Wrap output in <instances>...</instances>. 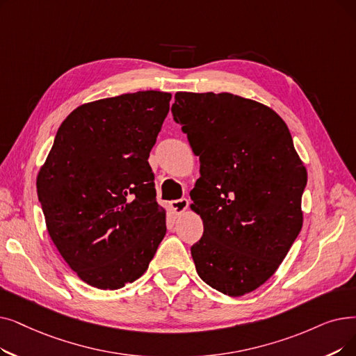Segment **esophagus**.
Listing matches in <instances>:
<instances>
[{
  "mask_svg": "<svg viewBox=\"0 0 356 356\" xmlns=\"http://www.w3.org/2000/svg\"><path fill=\"white\" fill-rule=\"evenodd\" d=\"M170 207H172V209L176 212V213H181L188 209L189 207V200L186 197H181V199H177V200H172L170 202Z\"/></svg>",
  "mask_w": 356,
  "mask_h": 356,
  "instance_id": "esophagus-1",
  "label": "esophagus"
}]
</instances>
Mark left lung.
I'll return each mask as SVG.
<instances>
[{"instance_id": "obj_1", "label": "left lung", "mask_w": 356, "mask_h": 356, "mask_svg": "<svg viewBox=\"0 0 356 356\" xmlns=\"http://www.w3.org/2000/svg\"><path fill=\"white\" fill-rule=\"evenodd\" d=\"M173 119L199 156L191 197L204 234L191 247L205 284L229 297L264 285L302 227L307 170L286 123L231 92L179 91Z\"/></svg>"}]
</instances>
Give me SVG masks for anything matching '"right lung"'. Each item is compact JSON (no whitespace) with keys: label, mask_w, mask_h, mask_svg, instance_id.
<instances>
[{"label":"right lung","mask_w":356,"mask_h":356,"mask_svg":"<svg viewBox=\"0 0 356 356\" xmlns=\"http://www.w3.org/2000/svg\"><path fill=\"white\" fill-rule=\"evenodd\" d=\"M170 99L148 90L76 107L38 175L48 233L91 286L119 289L138 280L165 236L148 157Z\"/></svg>","instance_id":"1"}]
</instances>
